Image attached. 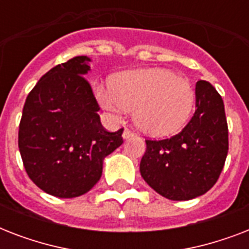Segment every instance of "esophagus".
I'll list each match as a JSON object with an SVG mask.
<instances>
[{
    "label": "esophagus",
    "mask_w": 249,
    "mask_h": 249,
    "mask_svg": "<svg viewBox=\"0 0 249 249\" xmlns=\"http://www.w3.org/2000/svg\"><path fill=\"white\" fill-rule=\"evenodd\" d=\"M136 134L130 130V129H125L124 133H123V137H124V140H128V138H132V137H134Z\"/></svg>",
    "instance_id": "esophagus-1"
}]
</instances>
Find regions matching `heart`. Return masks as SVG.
I'll return each mask as SVG.
<instances>
[{
	"instance_id": "1",
	"label": "heart",
	"mask_w": 249,
	"mask_h": 249,
	"mask_svg": "<svg viewBox=\"0 0 249 249\" xmlns=\"http://www.w3.org/2000/svg\"><path fill=\"white\" fill-rule=\"evenodd\" d=\"M95 94L102 107L115 116L134 109L137 126L156 137L179 130L195 105V93L189 80L160 68L119 73L112 86L98 85Z\"/></svg>"
}]
</instances>
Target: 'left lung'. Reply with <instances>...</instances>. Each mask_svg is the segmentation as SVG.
<instances>
[{
    "mask_svg": "<svg viewBox=\"0 0 249 249\" xmlns=\"http://www.w3.org/2000/svg\"><path fill=\"white\" fill-rule=\"evenodd\" d=\"M195 112L185 128L164 140H146L141 176L161 196L190 200L211 190L224 169L229 129L224 101L208 81L195 86Z\"/></svg>",
    "mask_w": 249,
    "mask_h": 249,
    "instance_id": "obj_1",
    "label": "left lung"
}]
</instances>
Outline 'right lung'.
<instances>
[{"mask_svg":"<svg viewBox=\"0 0 249 249\" xmlns=\"http://www.w3.org/2000/svg\"><path fill=\"white\" fill-rule=\"evenodd\" d=\"M89 58L75 56L46 72L31 90L18 144L28 177L42 191L76 197L99 181L103 159L123 143L121 128L101 124L99 106L85 75Z\"/></svg>","mask_w":249,"mask_h":249,"instance_id":"add662e5","label":"right lung"}]
</instances>
